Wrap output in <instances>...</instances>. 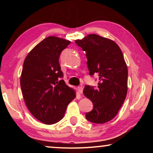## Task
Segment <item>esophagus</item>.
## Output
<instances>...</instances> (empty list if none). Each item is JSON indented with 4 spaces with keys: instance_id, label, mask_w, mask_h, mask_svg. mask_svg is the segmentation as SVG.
I'll return each instance as SVG.
<instances>
[{
    "instance_id": "1",
    "label": "esophagus",
    "mask_w": 153,
    "mask_h": 153,
    "mask_svg": "<svg viewBox=\"0 0 153 153\" xmlns=\"http://www.w3.org/2000/svg\"><path fill=\"white\" fill-rule=\"evenodd\" d=\"M83 87H81V86L78 87V91H79V93H80V94H82L83 93Z\"/></svg>"
}]
</instances>
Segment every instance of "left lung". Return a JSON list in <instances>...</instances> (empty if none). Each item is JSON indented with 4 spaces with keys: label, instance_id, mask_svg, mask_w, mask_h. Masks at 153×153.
<instances>
[{
    "label": "left lung",
    "instance_id": "left-lung-1",
    "mask_svg": "<svg viewBox=\"0 0 153 153\" xmlns=\"http://www.w3.org/2000/svg\"><path fill=\"white\" fill-rule=\"evenodd\" d=\"M75 42L86 52L90 75L99 76L97 89L85 85L83 94L93 104L88 120L103 124L118 113L127 93V66L119 46L111 39L90 34Z\"/></svg>",
    "mask_w": 153,
    "mask_h": 153
}]
</instances>
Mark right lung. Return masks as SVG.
<instances>
[{"mask_svg":"<svg viewBox=\"0 0 153 153\" xmlns=\"http://www.w3.org/2000/svg\"><path fill=\"white\" fill-rule=\"evenodd\" d=\"M71 42L55 36L46 37L25 58L20 84L31 114L40 122L51 125L63 118L67 106L76 97L65 84L59 57Z\"/></svg>","mask_w":153,"mask_h":153,"instance_id":"right-lung-1","label":"right lung"}]
</instances>
